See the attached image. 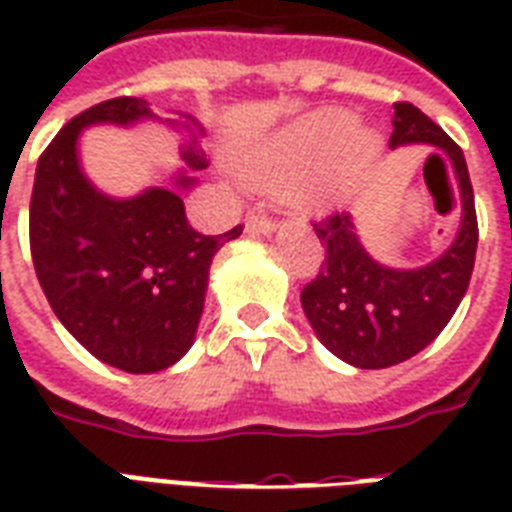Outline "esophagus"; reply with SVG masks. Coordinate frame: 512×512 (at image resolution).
I'll return each instance as SVG.
<instances>
[{
  "label": "esophagus",
  "instance_id": "1",
  "mask_svg": "<svg viewBox=\"0 0 512 512\" xmlns=\"http://www.w3.org/2000/svg\"><path fill=\"white\" fill-rule=\"evenodd\" d=\"M276 231V220L268 217L263 209H252L247 215V233L252 236H260V233H273Z\"/></svg>",
  "mask_w": 512,
  "mask_h": 512
}]
</instances>
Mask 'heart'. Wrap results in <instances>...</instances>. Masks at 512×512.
Instances as JSON below:
<instances>
[{"label":"heart","instance_id":"obj_1","mask_svg":"<svg viewBox=\"0 0 512 512\" xmlns=\"http://www.w3.org/2000/svg\"><path fill=\"white\" fill-rule=\"evenodd\" d=\"M380 156V138L356 130V116L321 111L289 124L260 146L241 151L239 175L260 188H284L305 212H329L348 201L356 183Z\"/></svg>","mask_w":512,"mask_h":512}]
</instances>
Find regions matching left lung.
<instances>
[{
    "label": "left lung",
    "instance_id": "8db88e82",
    "mask_svg": "<svg viewBox=\"0 0 512 512\" xmlns=\"http://www.w3.org/2000/svg\"><path fill=\"white\" fill-rule=\"evenodd\" d=\"M393 108L390 148L428 143L441 148L446 167L452 164L462 204L460 231L438 260L414 271H398L366 255L348 212L313 223L327 255L319 276L300 292V303L316 337L358 369L401 364L436 340L468 292L476 263L478 220L462 148L412 103ZM430 159H440V154ZM438 188L446 201L452 199V180ZM430 191L436 193V188Z\"/></svg>",
    "mask_w": 512,
    "mask_h": 512
}]
</instances>
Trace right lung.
<instances>
[{
    "instance_id": "obj_1",
    "label": "right lung",
    "mask_w": 512,
    "mask_h": 512,
    "mask_svg": "<svg viewBox=\"0 0 512 512\" xmlns=\"http://www.w3.org/2000/svg\"><path fill=\"white\" fill-rule=\"evenodd\" d=\"M143 98H114L74 116L39 156L28 212L36 279L60 324L103 364L122 372H162L193 345L209 265L225 241L193 231L180 193L148 188L111 199L84 177L76 156L90 124L148 119ZM196 143L183 148L191 170L207 167ZM177 188L193 177H175Z\"/></svg>"
}]
</instances>
